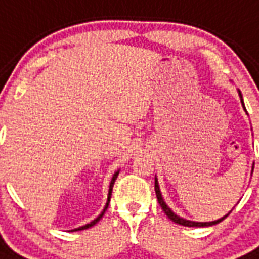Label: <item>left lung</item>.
Wrapping results in <instances>:
<instances>
[{"label":"left lung","instance_id":"1","mask_svg":"<svg viewBox=\"0 0 259 259\" xmlns=\"http://www.w3.org/2000/svg\"><path fill=\"white\" fill-rule=\"evenodd\" d=\"M239 96H240V102H241V106H243V109H244V111L247 113L246 110V106H244V102H243V96H241V92L239 91ZM252 169H254V165H252ZM251 174H252V171H251ZM154 189H156V196H157V200H158V204L161 205V208H163V211L165 212V215L168 217L169 220L172 221V222H175V224H178V225H184V226H189V228H204V226H212V225H217V224H220V222H222V221L225 220L226 217L232 212V209H230L229 212L226 215H224L222 218H220V220L217 221H211V222H196V221H190V220H185V218H182V217H179L178 214H175L172 209L169 208L168 204L165 203V200L163 199V194H161V192H160V185H158V181H157V177H154Z\"/></svg>","mask_w":259,"mask_h":259}]
</instances>
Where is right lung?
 <instances>
[{"instance_id": "right-lung-1", "label": "right lung", "mask_w": 259, "mask_h": 259, "mask_svg": "<svg viewBox=\"0 0 259 259\" xmlns=\"http://www.w3.org/2000/svg\"><path fill=\"white\" fill-rule=\"evenodd\" d=\"M118 172H120V169H117L116 172L113 174V177H111V181H110V185H109V193H107V201H106V205H105V208H103V211H102L101 214L96 217L95 220L91 221L90 224H87V225H82L80 226V228H75V229H71L70 232H75V230H84V229H88V228H91V226H94L96 224V222H99V220H101L102 217H103V214H105V211L107 209V207H109V203H110V197H111V190H113V185H114V182H116L117 177H118Z\"/></svg>"}]
</instances>
